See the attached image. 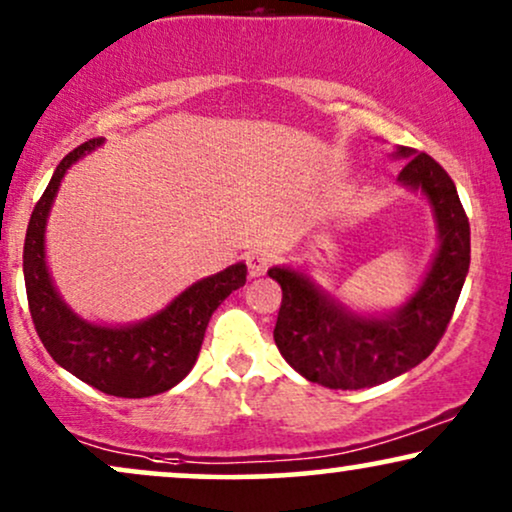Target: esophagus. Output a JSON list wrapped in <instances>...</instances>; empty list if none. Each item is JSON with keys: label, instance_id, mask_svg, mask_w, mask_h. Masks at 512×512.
<instances>
[{"label": "esophagus", "instance_id": "34e87169", "mask_svg": "<svg viewBox=\"0 0 512 512\" xmlns=\"http://www.w3.org/2000/svg\"><path fill=\"white\" fill-rule=\"evenodd\" d=\"M269 262H271V257L267 255V252H262V250L250 252V255H248V274L252 278L264 276V271H267Z\"/></svg>", "mask_w": 512, "mask_h": 512}]
</instances>
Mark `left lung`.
Listing matches in <instances>:
<instances>
[{"label": "left lung", "instance_id": "8db88e82", "mask_svg": "<svg viewBox=\"0 0 512 512\" xmlns=\"http://www.w3.org/2000/svg\"><path fill=\"white\" fill-rule=\"evenodd\" d=\"M406 160L397 181L430 203L437 252L409 300L387 314H359L293 267H271L283 290L274 340L283 359L309 383L361 390L411 371L428 359L449 326L470 269V224L454 181L428 153L397 146Z\"/></svg>", "mask_w": 512, "mask_h": 512}]
</instances>
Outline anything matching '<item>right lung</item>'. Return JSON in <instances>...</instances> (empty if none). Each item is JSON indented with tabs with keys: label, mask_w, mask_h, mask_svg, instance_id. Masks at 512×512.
<instances>
[{
	"label": "right lung",
	"mask_w": 512,
	"mask_h": 512,
	"mask_svg": "<svg viewBox=\"0 0 512 512\" xmlns=\"http://www.w3.org/2000/svg\"><path fill=\"white\" fill-rule=\"evenodd\" d=\"M103 139L77 146L56 167L32 210L23 245V276L32 323L51 359L82 383L113 397L141 399L172 390L196 364L215 309L245 286L243 262L191 283L165 309L137 323L106 326L77 316L63 302L47 267V219L61 179Z\"/></svg>",
	"instance_id": "obj_1"
}]
</instances>
